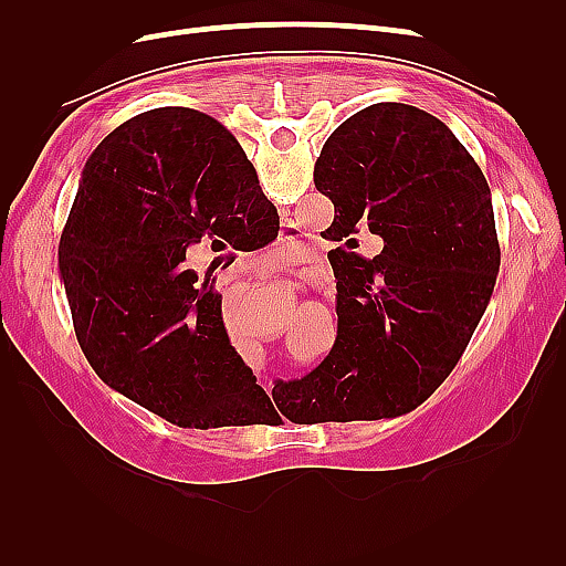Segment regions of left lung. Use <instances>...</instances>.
I'll list each match as a JSON object with an SVG mask.
<instances>
[{"label": "left lung", "mask_w": 566, "mask_h": 566, "mask_svg": "<svg viewBox=\"0 0 566 566\" xmlns=\"http://www.w3.org/2000/svg\"><path fill=\"white\" fill-rule=\"evenodd\" d=\"M314 184L339 241L368 229L385 248L373 260L333 252L335 345L279 385L283 401L314 422L403 416L449 378L486 312L501 266L489 184L441 119L406 104L347 117Z\"/></svg>", "instance_id": "obj_1"}]
</instances>
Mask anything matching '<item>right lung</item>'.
<instances>
[{"label": "right lung", "mask_w": 566, "mask_h": 566, "mask_svg": "<svg viewBox=\"0 0 566 566\" xmlns=\"http://www.w3.org/2000/svg\"><path fill=\"white\" fill-rule=\"evenodd\" d=\"M273 219L241 144L210 115L169 106L111 132L84 165L59 245L98 378L177 427L276 413L231 347L214 281L184 266L191 245L235 243Z\"/></svg>", "instance_id": "add662e5"}]
</instances>
